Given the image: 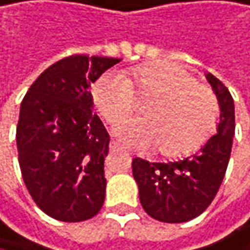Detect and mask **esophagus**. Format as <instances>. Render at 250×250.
<instances>
[{
	"label": "esophagus",
	"mask_w": 250,
	"mask_h": 250,
	"mask_svg": "<svg viewBox=\"0 0 250 250\" xmlns=\"http://www.w3.org/2000/svg\"><path fill=\"white\" fill-rule=\"evenodd\" d=\"M109 149H111V151H121L123 148H121L117 142H111V144H109Z\"/></svg>",
	"instance_id": "obj_1"
}]
</instances>
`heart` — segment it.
<instances>
[{
  "instance_id": "heart-1",
  "label": "heart",
  "mask_w": 250,
  "mask_h": 250,
  "mask_svg": "<svg viewBox=\"0 0 250 250\" xmlns=\"http://www.w3.org/2000/svg\"><path fill=\"white\" fill-rule=\"evenodd\" d=\"M136 93L154 95L144 106L145 117L120 121L115 135L132 148L162 146L178 157L199 149L213 133L218 101L209 87L199 84L188 69L172 62H157L130 71ZM93 101L108 123L126 117L135 106V90L121 72L102 75L93 87Z\"/></svg>"
}]
</instances>
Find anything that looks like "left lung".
Here are the masks:
<instances>
[{
  "instance_id": "obj_1",
  "label": "left lung",
  "mask_w": 250,
  "mask_h": 250,
  "mask_svg": "<svg viewBox=\"0 0 250 250\" xmlns=\"http://www.w3.org/2000/svg\"><path fill=\"white\" fill-rule=\"evenodd\" d=\"M206 80L221 111L216 135L197 152L178 162L151 163L139 157L132 162L141 205L157 221L178 224L199 216L215 199L225 176L236 130L234 101L213 74L208 72Z\"/></svg>"
}]
</instances>
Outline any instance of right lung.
I'll use <instances>...</instances> for the list:
<instances>
[{"label": "right lung", "instance_id": "1", "mask_svg": "<svg viewBox=\"0 0 250 250\" xmlns=\"http://www.w3.org/2000/svg\"><path fill=\"white\" fill-rule=\"evenodd\" d=\"M118 62L85 55L58 61L21 104L16 130L21 172L37 206L58 221H85L102 209L109 135L92 111L90 88Z\"/></svg>", "mask_w": 250, "mask_h": 250}]
</instances>
